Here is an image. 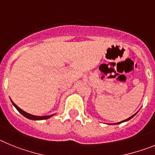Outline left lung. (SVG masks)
I'll return each instance as SVG.
<instances>
[{
    "mask_svg": "<svg viewBox=\"0 0 155 155\" xmlns=\"http://www.w3.org/2000/svg\"><path fill=\"white\" fill-rule=\"evenodd\" d=\"M135 115H136V114H134V115H132V116H131V117H130V118H127V119H126V120H124V121H122V122H117L116 124H119V123H122V122H126V121H128V120H130V118H133V117H134V116H135Z\"/></svg>",
    "mask_w": 155,
    "mask_h": 155,
    "instance_id": "8db88e82",
    "label": "left lung"
}]
</instances>
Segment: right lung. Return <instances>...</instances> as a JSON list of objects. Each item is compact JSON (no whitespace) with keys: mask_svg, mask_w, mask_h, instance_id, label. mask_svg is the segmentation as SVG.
Segmentation results:
<instances>
[{"mask_svg":"<svg viewBox=\"0 0 155 155\" xmlns=\"http://www.w3.org/2000/svg\"><path fill=\"white\" fill-rule=\"evenodd\" d=\"M11 101H12V100H11ZM12 103L13 104V105L15 107L16 109L18 110V111H19L20 113H21V115H23V116H25V118H29V119H32V120H43V119H48V118H49L50 117H51V116H53V115H47V116H36V115H30V114H29V113L22 111L21 108H19L18 106L16 105L15 104L14 102L12 101Z\"/></svg>","mask_w":155,"mask_h":155,"instance_id":"1","label":"right lung"}]
</instances>
